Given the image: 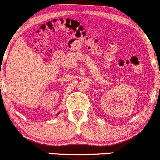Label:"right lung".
Returning a JSON list of instances; mask_svg holds the SVG:
<instances>
[{"mask_svg": "<svg viewBox=\"0 0 160 160\" xmlns=\"http://www.w3.org/2000/svg\"><path fill=\"white\" fill-rule=\"evenodd\" d=\"M58 114H59V113H58Z\"/></svg>", "mask_w": 160, "mask_h": 160, "instance_id": "1", "label": "right lung"}]
</instances>
